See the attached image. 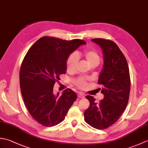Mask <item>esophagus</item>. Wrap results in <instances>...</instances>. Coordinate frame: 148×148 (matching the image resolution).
Returning <instances> with one entry per match:
<instances>
[{"instance_id": "34e87169", "label": "esophagus", "mask_w": 148, "mask_h": 148, "mask_svg": "<svg viewBox=\"0 0 148 148\" xmlns=\"http://www.w3.org/2000/svg\"><path fill=\"white\" fill-rule=\"evenodd\" d=\"M84 96H85V95L82 92H79L77 93V97H79V98H84Z\"/></svg>"}]
</instances>
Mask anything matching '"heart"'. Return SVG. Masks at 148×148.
I'll list each match as a JSON object with an SVG mask.
<instances>
[{
    "label": "heart",
    "mask_w": 148,
    "mask_h": 148,
    "mask_svg": "<svg viewBox=\"0 0 148 148\" xmlns=\"http://www.w3.org/2000/svg\"><path fill=\"white\" fill-rule=\"evenodd\" d=\"M82 55L85 58L86 62L90 66H97L100 63V57L99 53L95 51L92 49H86L81 53H72L69 56L66 63V67H67V71L69 72H74L76 71L77 65L79 62V56ZM76 85L81 88H84L86 86V81L84 77H79L74 81Z\"/></svg>",
    "instance_id": "obj_1"
}]
</instances>
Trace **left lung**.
<instances>
[{"mask_svg":"<svg viewBox=\"0 0 148 148\" xmlns=\"http://www.w3.org/2000/svg\"><path fill=\"white\" fill-rule=\"evenodd\" d=\"M102 49L103 65L98 84L102 88L103 99L95 102L93 96L87 95L90 107L84 112V120L91 127L102 130L118 121L129 99L130 77L127 60L117 45L111 40L92 39Z\"/></svg>","mask_w":148,"mask_h":148,"instance_id":"left-lung-1","label":"left lung"}]
</instances>
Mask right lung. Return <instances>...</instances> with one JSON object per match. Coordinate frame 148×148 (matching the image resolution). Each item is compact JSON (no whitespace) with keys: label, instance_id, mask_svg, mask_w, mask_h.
<instances>
[{"label":"right lung","instance_id":"right-lung-1","mask_svg":"<svg viewBox=\"0 0 148 148\" xmlns=\"http://www.w3.org/2000/svg\"><path fill=\"white\" fill-rule=\"evenodd\" d=\"M85 41L42 37L31 46L21 65L20 84L25 104L34 119L45 127L59 124L77 99L71 89L54 95L53 86L65 74L71 53Z\"/></svg>","mask_w":148,"mask_h":148}]
</instances>
